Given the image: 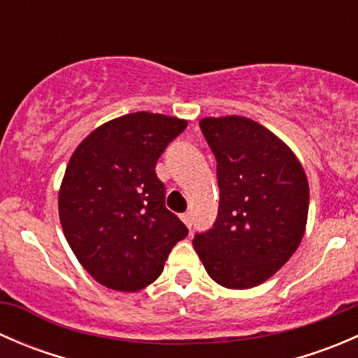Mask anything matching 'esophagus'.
<instances>
[{"label": "esophagus", "mask_w": 358, "mask_h": 358, "mask_svg": "<svg viewBox=\"0 0 358 358\" xmlns=\"http://www.w3.org/2000/svg\"><path fill=\"white\" fill-rule=\"evenodd\" d=\"M192 220L194 218H192V213H190V211L185 213V215H182V222L185 223V225L189 227V229H190V227H192Z\"/></svg>", "instance_id": "obj_1"}]
</instances>
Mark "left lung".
<instances>
[{"instance_id": "left-lung-1", "label": "left lung", "mask_w": 358, "mask_h": 358, "mask_svg": "<svg viewBox=\"0 0 358 358\" xmlns=\"http://www.w3.org/2000/svg\"><path fill=\"white\" fill-rule=\"evenodd\" d=\"M199 126L218 162L220 208L213 229L194 237V249L216 284L251 289L301 244L306 173L289 145L252 119L202 117Z\"/></svg>"}]
</instances>
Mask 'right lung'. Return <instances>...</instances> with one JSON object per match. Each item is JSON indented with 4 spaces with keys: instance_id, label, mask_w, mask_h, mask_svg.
I'll return each instance as SVG.
<instances>
[{
    "instance_id": "1",
    "label": "right lung",
    "mask_w": 358,
    "mask_h": 358,
    "mask_svg": "<svg viewBox=\"0 0 358 358\" xmlns=\"http://www.w3.org/2000/svg\"><path fill=\"white\" fill-rule=\"evenodd\" d=\"M185 119L131 112L93 129L72 152L59 190L64 236L83 268L136 292L162 273L187 227L164 206L156 162Z\"/></svg>"
}]
</instances>
